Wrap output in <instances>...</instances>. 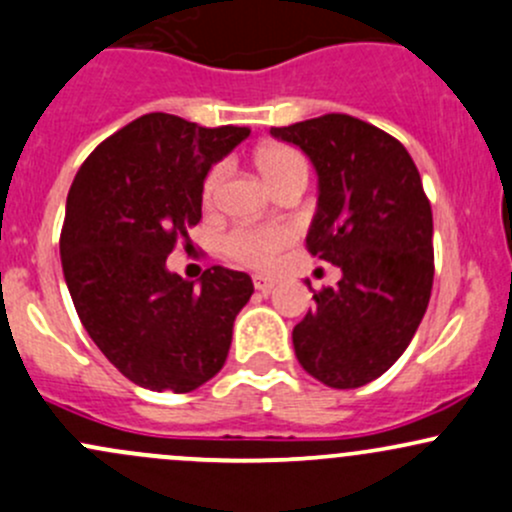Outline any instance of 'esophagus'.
Segmentation results:
<instances>
[{"label": "esophagus", "instance_id": "1", "mask_svg": "<svg viewBox=\"0 0 512 512\" xmlns=\"http://www.w3.org/2000/svg\"><path fill=\"white\" fill-rule=\"evenodd\" d=\"M252 284H255L257 292H262V294H272V292H274V287H277V279H272V277H262V274H255V277H252Z\"/></svg>", "mask_w": 512, "mask_h": 512}]
</instances>
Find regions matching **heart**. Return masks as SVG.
I'll return each instance as SVG.
<instances>
[{
    "instance_id": "obj_1",
    "label": "heart",
    "mask_w": 512,
    "mask_h": 512,
    "mask_svg": "<svg viewBox=\"0 0 512 512\" xmlns=\"http://www.w3.org/2000/svg\"><path fill=\"white\" fill-rule=\"evenodd\" d=\"M255 166L272 188H277L282 181L292 179V176H306V161L297 149L284 147V144H265L257 149ZM220 179H223V166H215L211 174L206 176L203 184V198L206 203H213L215 193H218ZM294 230L282 223H267V225H247L238 228L225 238V252L240 265L252 267V270H270L277 262L279 252L284 247L292 245Z\"/></svg>"
}]
</instances>
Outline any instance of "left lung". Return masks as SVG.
I'll return each mask as SVG.
<instances>
[{
    "label": "left lung",
    "mask_w": 512,
    "mask_h": 512,
    "mask_svg": "<svg viewBox=\"0 0 512 512\" xmlns=\"http://www.w3.org/2000/svg\"><path fill=\"white\" fill-rule=\"evenodd\" d=\"M270 134L314 164L319 201L306 247L341 270L294 326V353L328 387L368 385L410 346L432 294V206L419 171L395 137L351 115Z\"/></svg>",
    "instance_id": "obj_1"
}]
</instances>
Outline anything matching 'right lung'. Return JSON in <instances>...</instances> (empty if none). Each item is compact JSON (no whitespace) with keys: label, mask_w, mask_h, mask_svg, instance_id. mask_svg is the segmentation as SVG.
<instances>
[{"label":"right lung","mask_w":512,"mask_h":512,"mask_svg":"<svg viewBox=\"0 0 512 512\" xmlns=\"http://www.w3.org/2000/svg\"><path fill=\"white\" fill-rule=\"evenodd\" d=\"M247 127H198L166 112L129 122L83 161L66 201L61 262L95 346L134 385L191 392L228 358L250 274L211 267L188 282L166 267L201 220L203 181Z\"/></svg>","instance_id":"obj_1"}]
</instances>
